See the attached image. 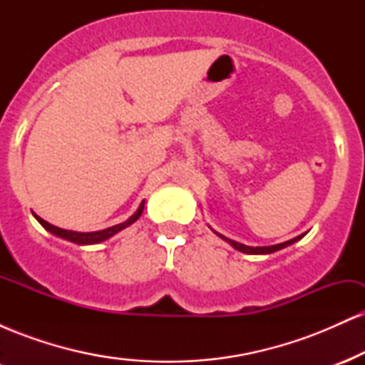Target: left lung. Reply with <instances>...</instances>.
Returning <instances> with one entry per match:
<instances>
[{
	"label": "left lung",
	"mask_w": 365,
	"mask_h": 365,
	"mask_svg": "<svg viewBox=\"0 0 365 365\" xmlns=\"http://www.w3.org/2000/svg\"><path fill=\"white\" fill-rule=\"evenodd\" d=\"M217 235H220V233H217ZM220 237L223 238V240L230 242V245H232L233 249L240 250V252H245V254H271V252H276V250L283 249V247H287V245L293 244V242H295V240H299V238H300V237H297V238H292V240L284 242V244L271 245V247H247V245H244V244H238V242H233V240H230V238H226V237H223V235H220Z\"/></svg>",
	"instance_id": "obj_1"
}]
</instances>
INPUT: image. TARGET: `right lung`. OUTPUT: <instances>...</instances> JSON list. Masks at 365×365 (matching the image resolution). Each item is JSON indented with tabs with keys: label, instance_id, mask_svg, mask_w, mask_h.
<instances>
[{
	"label": "right lung",
	"instance_id": "obj_1",
	"mask_svg": "<svg viewBox=\"0 0 365 365\" xmlns=\"http://www.w3.org/2000/svg\"><path fill=\"white\" fill-rule=\"evenodd\" d=\"M142 211H144V202L140 204V207H139V209H137V212H135V215H133V216H130L128 220L125 221V223L115 225V226H111V228L101 230V232H92V233H77V232H68V230H61V228H58V226H53V225H49L48 221L41 220L39 216H36V215H34V216L37 217V221H39V223L43 225L46 230H48V232H51V233H54V235H58V237H61V238H66V240L73 242V244H81V245H86V244H99V242H104V240H108V238L115 235V233H118L120 230L127 228V226H128V225H132L133 221H137V220H139V216L142 215Z\"/></svg>",
	"mask_w": 365,
	"mask_h": 365
}]
</instances>
